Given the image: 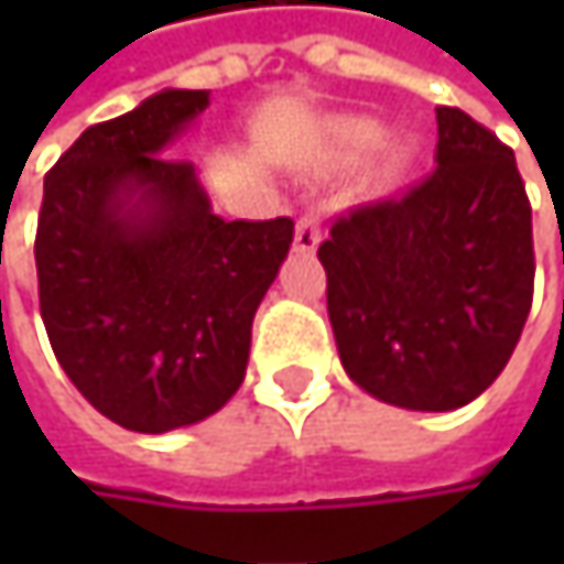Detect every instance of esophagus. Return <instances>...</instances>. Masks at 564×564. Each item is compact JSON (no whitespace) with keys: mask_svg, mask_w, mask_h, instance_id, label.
<instances>
[{"mask_svg":"<svg viewBox=\"0 0 564 564\" xmlns=\"http://www.w3.org/2000/svg\"><path fill=\"white\" fill-rule=\"evenodd\" d=\"M319 238H323V231H319V215H316V212H306V215L296 221L293 251H296V254H313V251L319 248Z\"/></svg>","mask_w":564,"mask_h":564,"instance_id":"obj_1","label":"esophagus"}]
</instances>
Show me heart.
Returning a JSON list of instances; mask_svg holds the SVG:
<instances>
[{
    "label": "heart",
    "mask_w": 564,
    "mask_h": 564,
    "mask_svg": "<svg viewBox=\"0 0 564 564\" xmlns=\"http://www.w3.org/2000/svg\"><path fill=\"white\" fill-rule=\"evenodd\" d=\"M336 140L349 156H366V153H376L386 143V127L376 123V120H346V123L336 127ZM394 160L401 163L404 153H398Z\"/></svg>",
    "instance_id": "obj_1"
}]
</instances>
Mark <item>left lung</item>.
Segmentation results:
<instances>
[{
    "mask_svg": "<svg viewBox=\"0 0 564 564\" xmlns=\"http://www.w3.org/2000/svg\"><path fill=\"white\" fill-rule=\"evenodd\" d=\"M437 170L343 215L319 245L346 376L408 411H454L509 362L532 306V208L512 150L437 107Z\"/></svg>",
    "mask_w": 564,
    "mask_h": 564,
    "instance_id": "8db88e82",
    "label": "left lung"
}]
</instances>
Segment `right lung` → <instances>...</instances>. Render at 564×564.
Masks as SVG:
<instances>
[{"instance_id": "add662e5", "label": "right lung", "mask_w": 564, "mask_h": 564, "mask_svg": "<svg viewBox=\"0 0 564 564\" xmlns=\"http://www.w3.org/2000/svg\"><path fill=\"white\" fill-rule=\"evenodd\" d=\"M208 90L166 87L87 127L45 175L35 238L42 319L61 369L104 417L166 434L241 389L254 313L293 221H225L170 150Z\"/></svg>"}]
</instances>
